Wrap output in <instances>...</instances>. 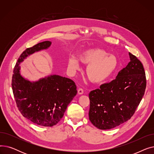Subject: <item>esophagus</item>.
Listing matches in <instances>:
<instances>
[{"label":"esophagus","mask_w":154,"mask_h":154,"mask_svg":"<svg viewBox=\"0 0 154 154\" xmlns=\"http://www.w3.org/2000/svg\"><path fill=\"white\" fill-rule=\"evenodd\" d=\"M83 93H84V91H83L82 88H79V89H78V94L79 95H82V94H83Z\"/></svg>","instance_id":"34e87169"}]
</instances>
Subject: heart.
<instances>
[{
    "instance_id": "obj_1",
    "label": "heart",
    "mask_w": 154,
    "mask_h": 154,
    "mask_svg": "<svg viewBox=\"0 0 154 154\" xmlns=\"http://www.w3.org/2000/svg\"><path fill=\"white\" fill-rule=\"evenodd\" d=\"M80 62L88 65L86 75L91 82L96 84L103 82L110 77L118 66L116 56L99 48L84 51L79 55L78 58L70 57L67 65L70 73L74 74L80 70Z\"/></svg>"
}]
</instances>
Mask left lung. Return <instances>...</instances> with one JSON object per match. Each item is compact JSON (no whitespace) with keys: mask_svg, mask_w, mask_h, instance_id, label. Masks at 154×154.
Segmentation results:
<instances>
[{"mask_svg":"<svg viewBox=\"0 0 154 154\" xmlns=\"http://www.w3.org/2000/svg\"><path fill=\"white\" fill-rule=\"evenodd\" d=\"M130 62L116 78L91 91L88 96V117L92 124L100 130H107L130 119L139 105L146 88L143 65L128 53Z\"/></svg>","mask_w":154,"mask_h":154,"instance_id":"obj_1","label":"left lung"}]
</instances>
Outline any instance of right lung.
Returning <instances> with one entry per match:
<instances>
[{
  "label": "right lung",
  "mask_w": 154,
  "mask_h": 154,
  "mask_svg": "<svg viewBox=\"0 0 154 154\" xmlns=\"http://www.w3.org/2000/svg\"><path fill=\"white\" fill-rule=\"evenodd\" d=\"M51 44V41H44L23 51L16 63L12 80L15 100L22 116L44 127L57 124L77 93L74 82L69 78L53 74L31 81L20 74V64L24 60Z\"/></svg>",
  "instance_id": "1"
}]
</instances>
